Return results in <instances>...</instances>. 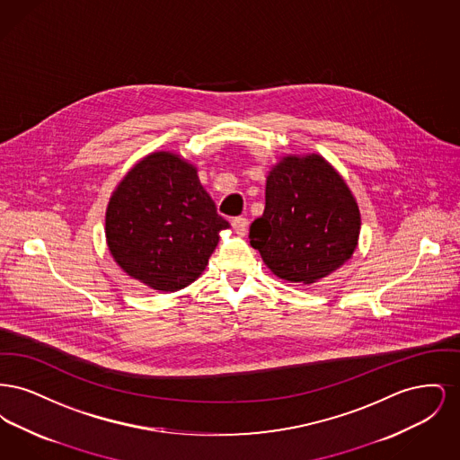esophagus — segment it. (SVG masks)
I'll use <instances>...</instances> for the list:
<instances>
[{"instance_id": "1", "label": "esophagus", "mask_w": 460, "mask_h": 460, "mask_svg": "<svg viewBox=\"0 0 460 460\" xmlns=\"http://www.w3.org/2000/svg\"><path fill=\"white\" fill-rule=\"evenodd\" d=\"M231 226H233V229L236 231V234L244 236L246 231H248V219H244V217H234L233 222H231Z\"/></svg>"}]
</instances>
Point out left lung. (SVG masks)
I'll list each match as a JSON object with an SVG mask.
<instances>
[{
    "instance_id": "left-lung-1",
    "label": "left lung",
    "mask_w": 460,
    "mask_h": 460,
    "mask_svg": "<svg viewBox=\"0 0 460 460\" xmlns=\"http://www.w3.org/2000/svg\"><path fill=\"white\" fill-rule=\"evenodd\" d=\"M360 214L345 181L319 155L286 156L265 186L250 243L281 279L310 285L349 261Z\"/></svg>"
}]
</instances>
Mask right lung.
Returning <instances> with one entry per match:
<instances>
[{
	"instance_id": "1",
	"label": "right lung",
	"mask_w": 460,
	"mask_h": 460,
	"mask_svg": "<svg viewBox=\"0 0 460 460\" xmlns=\"http://www.w3.org/2000/svg\"><path fill=\"white\" fill-rule=\"evenodd\" d=\"M227 227L197 169L167 152L148 155L131 169L107 208L115 262L158 291L193 283L214 253L220 229Z\"/></svg>"
}]
</instances>
